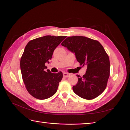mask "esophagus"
I'll return each instance as SVG.
<instances>
[{
  "instance_id": "obj_1",
  "label": "esophagus",
  "mask_w": 130,
  "mask_h": 130,
  "mask_svg": "<svg viewBox=\"0 0 130 130\" xmlns=\"http://www.w3.org/2000/svg\"><path fill=\"white\" fill-rule=\"evenodd\" d=\"M63 75L64 77H68L70 75V74L69 73H67L64 72V73H63Z\"/></svg>"
}]
</instances>
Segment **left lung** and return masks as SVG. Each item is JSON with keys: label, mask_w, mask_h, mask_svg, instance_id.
<instances>
[{"label": "left lung", "mask_w": 130, "mask_h": 130, "mask_svg": "<svg viewBox=\"0 0 130 130\" xmlns=\"http://www.w3.org/2000/svg\"><path fill=\"white\" fill-rule=\"evenodd\" d=\"M61 45L75 53L80 65L87 66L85 75H77L78 82L73 87L74 93L87 100L100 95L107 86L110 70L109 57L103 45L84 36L68 37Z\"/></svg>", "instance_id": "1"}]
</instances>
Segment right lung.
Wrapping results in <instances>:
<instances>
[{
  "label": "right lung",
  "mask_w": 130,
  "mask_h": 130,
  "mask_svg": "<svg viewBox=\"0 0 130 130\" xmlns=\"http://www.w3.org/2000/svg\"><path fill=\"white\" fill-rule=\"evenodd\" d=\"M66 37L48 35L30 41L25 46L20 62L22 78L27 92L36 99H48L57 92L63 74L45 72V63H49L54 50Z\"/></svg>",
  "instance_id": "1"
}]
</instances>
